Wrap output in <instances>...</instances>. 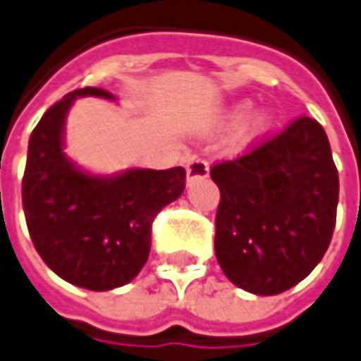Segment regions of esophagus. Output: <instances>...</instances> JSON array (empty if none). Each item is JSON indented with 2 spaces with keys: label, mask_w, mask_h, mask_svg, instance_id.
Instances as JSON below:
<instances>
[{
  "label": "esophagus",
  "mask_w": 361,
  "mask_h": 361,
  "mask_svg": "<svg viewBox=\"0 0 361 361\" xmlns=\"http://www.w3.org/2000/svg\"><path fill=\"white\" fill-rule=\"evenodd\" d=\"M204 176H209V162L199 159V157H192L187 164V180L192 183V180L204 178Z\"/></svg>",
  "instance_id": "esophagus-1"
}]
</instances>
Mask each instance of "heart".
Segmentation results:
<instances>
[{"label": "heart", "mask_w": 361, "mask_h": 361, "mask_svg": "<svg viewBox=\"0 0 361 361\" xmlns=\"http://www.w3.org/2000/svg\"><path fill=\"white\" fill-rule=\"evenodd\" d=\"M265 124H267L265 116H263V114H257V116H253V118H251L249 122H247V124H245V134H247V136H251V134H257V132H261L263 128H265Z\"/></svg>", "instance_id": "obj_1"}]
</instances>
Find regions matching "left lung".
I'll return each instance as SVG.
<instances>
[{"label":"left lung","instance_id":"obj_1","mask_svg":"<svg viewBox=\"0 0 361 361\" xmlns=\"http://www.w3.org/2000/svg\"><path fill=\"white\" fill-rule=\"evenodd\" d=\"M221 190L215 253L227 279L255 295H277L326 255L340 178L324 126L299 116L287 128L211 166Z\"/></svg>","mask_w":361,"mask_h":361}]
</instances>
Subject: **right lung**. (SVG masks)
Masks as SVG:
<instances>
[{
	"label": "right lung",
	"instance_id": "1",
	"mask_svg": "<svg viewBox=\"0 0 361 361\" xmlns=\"http://www.w3.org/2000/svg\"><path fill=\"white\" fill-rule=\"evenodd\" d=\"M78 96L112 98L102 88L66 94L30 136L21 201L35 251L68 283L108 291L132 281L150 253L152 221L176 201L187 173L130 169L92 176L63 154V122Z\"/></svg>",
	"mask_w": 361,
	"mask_h": 361
}]
</instances>
